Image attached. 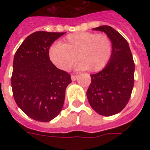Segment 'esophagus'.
<instances>
[{"instance_id":"1","label":"esophagus","mask_w":150,"mask_h":150,"mask_svg":"<svg viewBox=\"0 0 150 150\" xmlns=\"http://www.w3.org/2000/svg\"><path fill=\"white\" fill-rule=\"evenodd\" d=\"M78 77H79L78 75H71V80H72V81H75V80L78 79Z\"/></svg>"}]
</instances>
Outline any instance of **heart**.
I'll use <instances>...</instances> for the list:
<instances>
[{
	"label": "heart",
	"mask_w": 150,
	"mask_h": 150,
	"mask_svg": "<svg viewBox=\"0 0 150 150\" xmlns=\"http://www.w3.org/2000/svg\"><path fill=\"white\" fill-rule=\"evenodd\" d=\"M112 53L111 40L106 34L80 32L68 35L61 44L50 46L49 57L62 71L71 69L78 57L80 61L79 69L89 68L91 71H98L106 67Z\"/></svg>",
	"instance_id": "b5f03b06"
}]
</instances>
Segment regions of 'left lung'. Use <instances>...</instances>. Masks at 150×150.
<instances>
[{
    "label": "left lung",
    "instance_id": "left-lung-1",
    "mask_svg": "<svg viewBox=\"0 0 150 150\" xmlns=\"http://www.w3.org/2000/svg\"><path fill=\"white\" fill-rule=\"evenodd\" d=\"M94 30L104 32L111 40V58L102 71L91 75L86 95L93 109L103 116L121 112L130 100L134 86L135 63L130 47L118 32L108 25Z\"/></svg>",
    "mask_w": 150,
    "mask_h": 150
}]
</instances>
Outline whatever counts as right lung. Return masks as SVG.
<instances>
[{
  "label": "right lung",
  "instance_id": "1",
  "mask_svg": "<svg viewBox=\"0 0 150 150\" xmlns=\"http://www.w3.org/2000/svg\"><path fill=\"white\" fill-rule=\"evenodd\" d=\"M65 33L38 31L30 34L15 54L11 75L13 96L20 109L33 120L47 122L62 110L69 73L58 69L49 49Z\"/></svg>",
  "mask_w": 150,
  "mask_h": 150
}]
</instances>
